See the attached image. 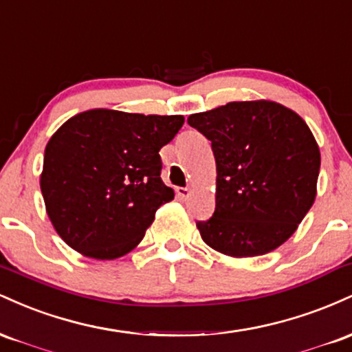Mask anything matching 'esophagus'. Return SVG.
I'll list each match as a JSON object with an SVG mask.
<instances>
[{
    "instance_id": "1",
    "label": "esophagus",
    "mask_w": 352,
    "mask_h": 352,
    "mask_svg": "<svg viewBox=\"0 0 352 352\" xmlns=\"http://www.w3.org/2000/svg\"><path fill=\"white\" fill-rule=\"evenodd\" d=\"M190 192H192V188L190 187H180L179 190H177V193H179L182 199H187V197L190 195Z\"/></svg>"
}]
</instances>
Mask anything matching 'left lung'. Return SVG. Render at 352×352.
Segmentation results:
<instances>
[{
    "label": "left lung",
    "mask_w": 352,
    "mask_h": 352,
    "mask_svg": "<svg viewBox=\"0 0 352 352\" xmlns=\"http://www.w3.org/2000/svg\"><path fill=\"white\" fill-rule=\"evenodd\" d=\"M187 122L212 142L217 162L215 212L197 221L205 243L236 258L285 243L316 197L321 155L305 120L281 104L250 100Z\"/></svg>",
    "instance_id": "obj_1"
}]
</instances>
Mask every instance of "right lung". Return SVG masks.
I'll list each match as a JSON object with an SVG mask.
<instances>
[{
    "instance_id": "1",
    "label": "right lung",
    "mask_w": 352,
    "mask_h": 352,
    "mask_svg": "<svg viewBox=\"0 0 352 352\" xmlns=\"http://www.w3.org/2000/svg\"><path fill=\"white\" fill-rule=\"evenodd\" d=\"M184 120L92 109L60 125L44 151L41 192L71 248L114 260L140 243L157 208L173 199L159 151Z\"/></svg>"
}]
</instances>
